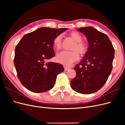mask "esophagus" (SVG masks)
Listing matches in <instances>:
<instances>
[{
	"instance_id": "34e87169",
	"label": "esophagus",
	"mask_w": 125,
	"mask_h": 125,
	"mask_svg": "<svg viewBox=\"0 0 125 125\" xmlns=\"http://www.w3.org/2000/svg\"><path fill=\"white\" fill-rule=\"evenodd\" d=\"M63 67H64V68H65V71H68V70H69V69H70L71 68L70 67H68V66H63Z\"/></svg>"
}]
</instances>
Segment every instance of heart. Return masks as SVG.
<instances>
[{"instance_id": "1", "label": "heart", "mask_w": 125, "mask_h": 125, "mask_svg": "<svg viewBox=\"0 0 125 125\" xmlns=\"http://www.w3.org/2000/svg\"><path fill=\"white\" fill-rule=\"evenodd\" d=\"M70 36L75 42L73 50H77L81 55L84 54L88 50V45L84 42L81 41L82 39V35L77 32H73L70 33ZM62 40V35L57 36L54 39L53 44L56 50H59L61 48ZM79 58V55L76 51H63L56 56V59L58 62L66 65H70L71 63L77 61Z\"/></svg>"}]
</instances>
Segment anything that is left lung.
Masks as SVG:
<instances>
[{
    "instance_id": "1",
    "label": "left lung",
    "mask_w": 125,
    "mask_h": 125,
    "mask_svg": "<svg viewBox=\"0 0 125 125\" xmlns=\"http://www.w3.org/2000/svg\"><path fill=\"white\" fill-rule=\"evenodd\" d=\"M85 35L88 51L74 68L76 76L70 82L74 91L89 94L99 90L107 81L113 68L115 50L107 35L92 26L77 29Z\"/></svg>"
}]
</instances>
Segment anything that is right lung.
<instances>
[{
    "label": "right lung",
    "instance_id": "1",
    "mask_svg": "<svg viewBox=\"0 0 125 125\" xmlns=\"http://www.w3.org/2000/svg\"><path fill=\"white\" fill-rule=\"evenodd\" d=\"M67 29L41 28L26 34L19 42L14 64L18 78L25 88L42 93L54 86L57 75L64 68L62 64L45 61L55 55L54 39Z\"/></svg>",
    "mask_w": 125,
    "mask_h": 125
}]
</instances>
